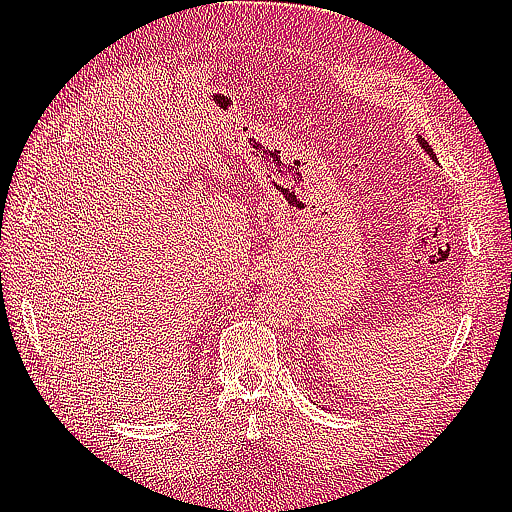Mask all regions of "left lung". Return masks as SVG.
<instances>
[{
  "instance_id": "obj_1",
  "label": "left lung",
  "mask_w": 512,
  "mask_h": 512,
  "mask_svg": "<svg viewBox=\"0 0 512 512\" xmlns=\"http://www.w3.org/2000/svg\"><path fill=\"white\" fill-rule=\"evenodd\" d=\"M416 140L420 143V149H424V154H427L431 160H436V162H438V158H436V154H433V149H431V145L427 143V140H424L422 136H418Z\"/></svg>"
}]
</instances>
